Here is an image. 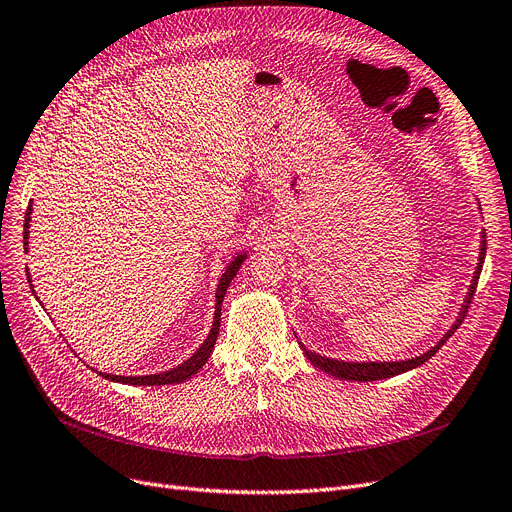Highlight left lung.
<instances>
[{"label":"left lung","mask_w":512,"mask_h":512,"mask_svg":"<svg viewBox=\"0 0 512 512\" xmlns=\"http://www.w3.org/2000/svg\"><path fill=\"white\" fill-rule=\"evenodd\" d=\"M481 210V208H479ZM483 260H485V233H481V248H479V260H477V269L473 273V279H470V285H468V292L464 296V302L460 306L458 311V317L456 321L452 323V327L443 334V338L433 346V349H428L426 353L418 355V357H412V359H401V361H342V359H332V357H325V355H319L315 351H309L302 342H298L302 346V351L306 355V359H309L315 367H319V370L327 372L330 376H336L340 380H355V382H374V380H384V378H393V376H399V374H405L410 370H416V367H420L422 363H426L428 359H431L441 346L447 342V338L452 336L456 332V327L464 321V315L468 311V304L470 300H473L475 296V290H477V281H479V275H481V269H483Z\"/></svg>","instance_id":"left-lung-1"}]
</instances>
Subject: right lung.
<instances>
[{
	"label": "right lung",
	"mask_w": 512,
	"mask_h": 512,
	"mask_svg": "<svg viewBox=\"0 0 512 512\" xmlns=\"http://www.w3.org/2000/svg\"><path fill=\"white\" fill-rule=\"evenodd\" d=\"M31 214H33V201H29V208H27V216H25V252H29V222H31ZM248 258V252H237V256H233V260L227 264V269H224L220 281H218V288H216V306H214V323L210 327V334L208 338L199 344V349L187 359L182 361L180 365L172 367V370H166L161 374H147V376H117V374H107V372H98L102 378H107L111 382H121V384H134V386H163V384H178V382H185L191 376H195L203 365H206L208 357L214 351V344L220 332V309H222V300L224 294H227V288L231 285L233 277L239 273L243 260ZM29 283H31V275H29ZM33 288V285H31ZM35 294V290H33Z\"/></svg>",
	"instance_id": "1"
}]
</instances>
